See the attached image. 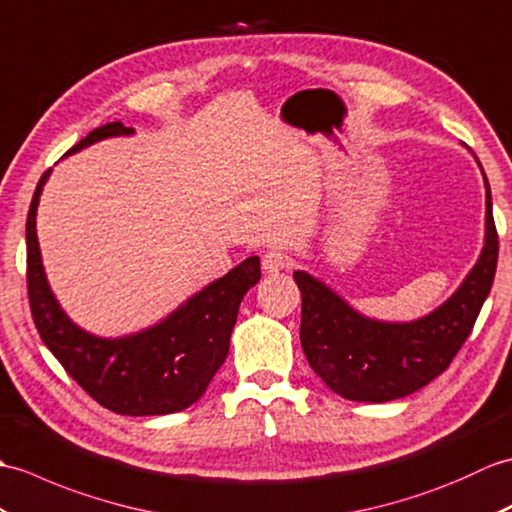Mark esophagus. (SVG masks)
Returning a JSON list of instances; mask_svg holds the SVG:
<instances>
[{"mask_svg": "<svg viewBox=\"0 0 512 512\" xmlns=\"http://www.w3.org/2000/svg\"><path fill=\"white\" fill-rule=\"evenodd\" d=\"M289 267V256L285 252H278V249H271L263 256V269L265 274H278V271Z\"/></svg>", "mask_w": 512, "mask_h": 512, "instance_id": "esophagus-1", "label": "esophagus"}]
</instances>
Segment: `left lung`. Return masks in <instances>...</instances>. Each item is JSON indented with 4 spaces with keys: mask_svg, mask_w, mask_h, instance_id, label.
<instances>
[{
    "mask_svg": "<svg viewBox=\"0 0 512 512\" xmlns=\"http://www.w3.org/2000/svg\"><path fill=\"white\" fill-rule=\"evenodd\" d=\"M484 188L486 232L478 263L447 302L418 320L366 317L322 280L293 271L302 293V350L317 377L335 394L359 403L403 399L449 368L478 320L497 269V230L486 175Z\"/></svg>",
    "mask_w": 512,
    "mask_h": 512,
    "instance_id": "8db88e82",
    "label": "left lung"
}]
</instances>
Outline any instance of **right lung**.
<instances>
[{"mask_svg": "<svg viewBox=\"0 0 512 512\" xmlns=\"http://www.w3.org/2000/svg\"><path fill=\"white\" fill-rule=\"evenodd\" d=\"M122 122H109L74 144L63 157L100 140L133 135ZM45 170L30 203L26 221L28 298L34 326L67 374L107 410L124 416H162L181 412L199 401L208 383L223 366L230 350L243 295L260 280V258L249 256L241 265L210 282L166 315L162 322L122 337H98L70 320L45 276L37 208Z\"/></svg>", "mask_w": 512, "mask_h": 512, "instance_id": "1", "label": "right lung"}]
</instances>
